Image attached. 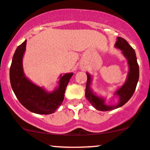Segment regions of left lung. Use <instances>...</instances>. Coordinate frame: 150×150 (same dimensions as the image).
I'll list each match as a JSON object with an SVG mask.
<instances>
[{"instance_id": "left-lung-1", "label": "left lung", "mask_w": 150, "mask_h": 150, "mask_svg": "<svg viewBox=\"0 0 150 150\" xmlns=\"http://www.w3.org/2000/svg\"><path fill=\"white\" fill-rule=\"evenodd\" d=\"M115 47L122 50L123 54L127 59L129 65V72L127 75V81L121 88H119L115 92V94L119 96V102L117 105L108 106L105 104L104 99L96 96L92 92L90 87L92 83V77L88 72H86L87 81L86 85L85 96L86 99L90 102L91 104L99 111H110L122 107L123 105L125 104L131 98L135 92L139 78V67L137 62L136 54L134 49L129 44L125 39L121 37L117 38V41L115 44Z\"/></svg>"}]
</instances>
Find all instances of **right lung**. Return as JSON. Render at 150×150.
<instances>
[{
	"label": "right lung",
	"instance_id": "add662e5",
	"mask_svg": "<svg viewBox=\"0 0 150 150\" xmlns=\"http://www.w3.org/2000/svg\"><path fill=\"white\" fill-rule=\"evenodd\" d=\"M26 40L18 46L12 58L9 78L12 90L23 107L32 112L48 115L54 112L64 99V93L73 73L60 76L59 86L51 92L31 82L23 70V56Z\"/></svg>",
	"mask_w": 150,
	"mask_h": 150
}]
</instances>
